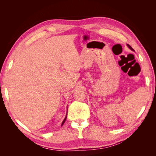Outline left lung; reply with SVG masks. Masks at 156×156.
Listing matches in <instances>:
<instances>
[{"label": "left lung", "instance_id": "8db88e82", "mask_svg": "<svg viewBox=\"0 0 156 156\" xmlns=\"http://www.w3.org/2000/svg\"><path fill=\"white\" fill-rule=\"evenodd\" d=\"M127 47H128V48H129V49H131V51H134V49H133V48H131V46H130V45H129V44H127Z\"/></svg>", "mask_w": 156, "mask_h": 156}]
</instances>
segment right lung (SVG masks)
<instances>
[{
    "mask_svg": "<svg viewBox=\"0 0 156 156\" xmlns=\"http://www.w3.org/2000/svg\"><path fill=\"white\" fill-rule=\"evenodd\" d=\"M66 118H67V115H66V117L64 118V120L62 121V124H61V126H63V124H64V122H65L66 120Z\"/></svg>",
    "mask_w": 156,
    "mask_h": 156,
    "instance_id": "right-lung-1",
    "label": "right lung"
}]
</instances>
